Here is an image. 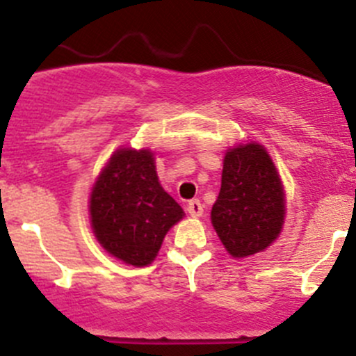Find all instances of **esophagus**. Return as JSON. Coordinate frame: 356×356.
Listing matches in <instances>:
<instances>
[{
  "label": "esophagus",
  "instance_id": "obj_1",
  "mask_svg": "<svg viewBox=\"0 0 356 356\" xmlns=\"http://www.w3.org/2000/svg\"><path fill=\"white\" fill-rule=\"evenodd\" d=\"M186 211H188V214L192 216V218H199V216L204 214V205L200 204L199 199H193L190 200L188 205H186Z\"/></svg>",
  "mask_w": 356,
  "mask_h": 356
}]
</instances>
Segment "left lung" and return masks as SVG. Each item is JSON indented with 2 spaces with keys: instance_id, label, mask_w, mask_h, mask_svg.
<instances>
[{
  "instance_id": "left-lung-1",
  "label": "left lung",
  "mask_w": 356,
  "mask_h": 356,
  "mask_svg": "<svg viewBox=\"0 0 356 356\" xmlns=\"http://www.w3.org/2000/svg\"><path fill=\"white\" fill-rule=\"evenodd\" d=\"M211 219L233 257L257 254L276 240L284 222V193L262 145H238L226 152L221 192Z\"/></svg>"
}]
</instances>
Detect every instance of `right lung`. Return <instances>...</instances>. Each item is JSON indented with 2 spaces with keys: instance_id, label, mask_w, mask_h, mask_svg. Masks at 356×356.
<instances>
[{
  "instance_id": "right-lung-1",
  "label": "right lung",
  "mask_w": 356,
  "mask_h": 356,
  "mask_svg": "<svg viewBox=\"0 0 356 356\" xmlns=\"http://www.w3.org/2000/svg\"><path fill=\"white\" fill-rule=\"evenodd\" d=\"M183 209L159 185L152 152L120 149L90 193V221L99 243L116 259L147 266Z\"/></svg>"
}]
</instances>
